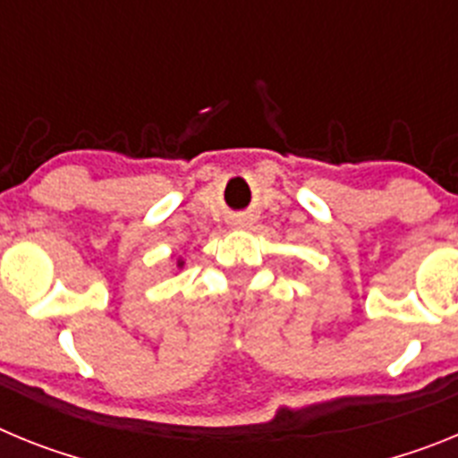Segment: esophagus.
<instances>
[{
  "label": "esophagus",
  "mask_w": 458,
  "mask_h": 458,
  "mask_svg": "<svg viewBox=\"0 0 458 458\" xmlns=\"http://www.w3.org/2000/svg\"><path fill=\"white\" fill-rule=\"evenodd\" d=\"M241 222H242V220H238V225H241Z\"/></svg>",
  "instance_id": "esophagus-1"
}]
</instances>
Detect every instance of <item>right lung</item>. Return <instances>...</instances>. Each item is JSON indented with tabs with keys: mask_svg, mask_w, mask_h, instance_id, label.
Returning <instances> with one entry per match:
<instances>
[{
	"mask_svg": "<svg viewBox=\"0 0 458 458\" xmlns=\"http://www.w3.org/2000/svg\"><path fill=\"white\" fill-rule=\"evenodd\" d=\"M179 266H183V261H179Z\"/></svg>",
	"mask_w": 458,
	"mask_h": 458,
	"instance_id": "1",
	"label": "right lung"
}]
</instances>
